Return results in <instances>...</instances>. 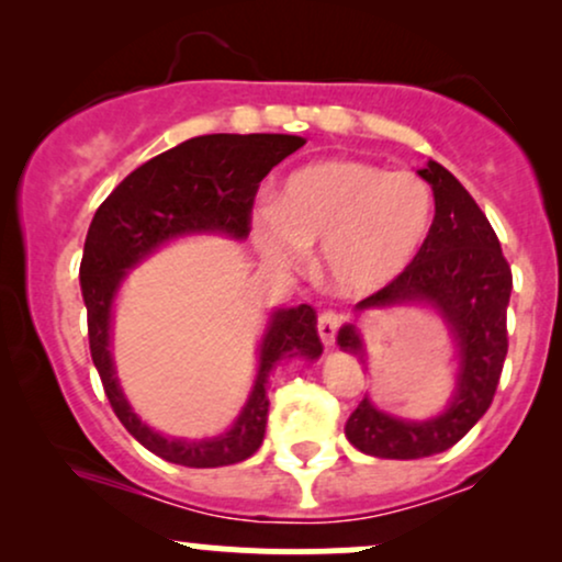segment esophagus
<instances>
[{
	"instance_id": "1",
	"label": "esophagus",
	"mask_w": 562,
	"mask_h": 562,
	"mask_svg": "<svg viewBox=\"0 0 562 562\" xmlns=\"http://www.w3.org/2000/svg\"><path fill=\"white\" fill-rule=\"evenodd\" d=\"M344 322H346L344 314H338L335 308H325V312H322L319 319H317V330H319L322 344L330 346L335 340V335H338L340 327H344Z\"/></svg>"
}]
</instances>
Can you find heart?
I'll use <instances>...</instances> for the list:
<instances>
[{
	"label": "heart",
	"mask_w": 562,
	"mask_h": 562,
	"mask_svg": "<svg viewBox=\"0 0 562 562\" xmlns=\"http://www.w3.org/2000/svg\"><path fill=\"white\" fill-rule=\"evenodd\" d=\"M434 218V195L412 171L333 158L295 169L254 216L259 250L295 267L322 243L319 267L344 293H372L409 267Z\"/></svg>",
	"instance_id": "b5f03b06"
}]
</instances>
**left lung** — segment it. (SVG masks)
<instances>
[{
	"mask_svg": "<svg viewBox=\"0 0 562 562\" xmlns=\"http://www.w3.org/2000/svg\"><path fill=\"white\" fill-rule=\"evenodd\" d=\"M420 177L434 187L436 198L428 237L409 267L357 308L404 301H434L441 306L460 340V385L449 409L428 423L396 420L362 398L348 417L346 436L359 451L383 460H420L454 447L492 406L507 357L513 272L496 232L465 187L441 164L430 160ZM338 344L362 359V340L351 325L338 333Z\"/></svg>",
	"mask_w": 562,
	"mask_h": 562,
	"instance_id": "obj_1",
	"label": "left lung"
}]
</instances>
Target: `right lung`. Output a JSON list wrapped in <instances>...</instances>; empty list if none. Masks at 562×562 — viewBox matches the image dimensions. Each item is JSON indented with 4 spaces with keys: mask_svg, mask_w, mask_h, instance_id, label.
Here are the masks:
<instances>
[{
    "mask_svg": "<svg viewBox=\"0 0 562 562\" xmlns=\"http://www.w3.org/2000/svg\"><path fill=\"white\" fill-rule=\"evenodd\" d=\"M306 145L293 134H205L160 153L132 171L102 200L89 224L81 259V293L92 362L115 417L145 449L184 468H222L248 460L267 430V378L282 357L317 359L322 340L317 312L308 303L277 312L261 344L254 393L229 434L211 441H173L158 436L128 409L113 375L108 333L111 303L121 277L153 248L184 232L222 229L248 237L261 179L290 153Z\"/></svg>",
    "mask_w": 562,
    "mask_h": 562,
    "instance_id": "obj_1",
    "label": "right lung"
}]
</instances>
